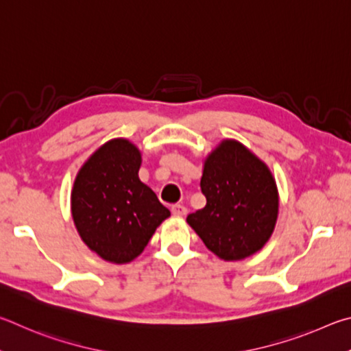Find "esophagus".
I'll return each mask as SVG.
<instances>
[{"mask_svg": "<svg viewBox=\"0 0 351 351\" xmlns=\"http://www.w3.org/2000/svg\"><path fill=\"white\" fill-rule=\"evenodd\" d=\"M171 211L176 217H183V216H186V214H188V210L183 205H172Z\"/></svg>", "mask_w": 351, "mask_h": 351, "instance_id": "esophagus-1", "label": "esophagus"}]
</instances>
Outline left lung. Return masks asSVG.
<instances>
[{"label": "left lung", "mask_w": 351, "mask_h": 351, "mask_svg": "<svg viewBox=\"0 0 351 351\" xmlns=\"http://www.w3.org/2000/svg\"><path fill=\"white\" fill-rule=\"evenodd\" d=\"M204 210L186 217L206 248L223 261L254 254L273 234L279 195L271 172L254 154L225 140L206 158L200 180Z\"/></svg>", "instance_id": "8db88e82"}]
</instances>
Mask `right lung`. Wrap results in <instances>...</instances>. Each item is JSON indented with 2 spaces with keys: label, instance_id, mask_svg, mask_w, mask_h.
I'll return each mask as SVG.
<instances>
[{
  "label": "right lung",
  "instance_id": "add662e5",
  "mask_svg": "<svg viewBox=\"0 0 351 351\" xmlns=\"http://www.w3.org/2000/svg\"><path fill=\"white\" fill-rule=\"evenodd\" d=\"M140 163L132 143L110 140L92 154L73 183V222L83 242L104 261L135 259L171 214L140 182Z\"/></svg>",
  "mask_w": 351,
  "mask_h": 351
}]
</instances>
